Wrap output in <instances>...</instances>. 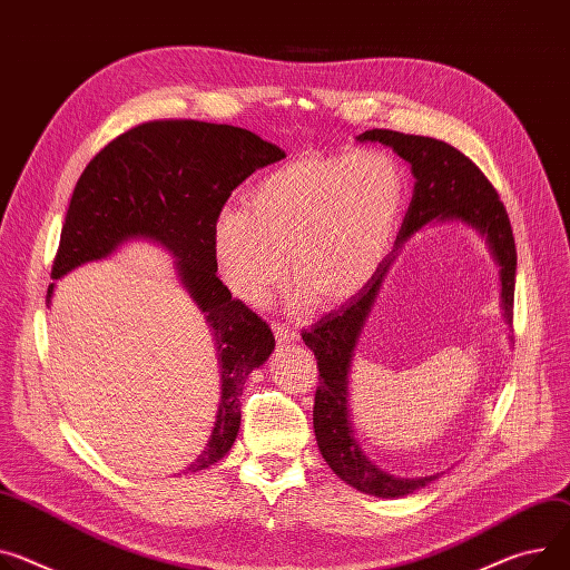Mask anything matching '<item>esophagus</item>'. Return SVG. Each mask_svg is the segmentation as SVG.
<instances>
[{"label": "esophagus", "mask_w": 570, "mask_h": 570, "mask_svg": "<svg viewBox=\"0 0 570 570\" xmlns=\"http://www.w3.org/2000/svg\"><path fill=\"white\" fill-rule=\"evenodd\" d=\"M274 333H276V337H278V342H292V340H296V331L289 326V324H274Z\"/></svg>", "instance_id": "34e87169"}]
</instances>
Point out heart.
<instances>
[{"instance_id":"b5f03b06","label":"heart","mask_w":570,"mask_h":570,"mask_svg":"<svg viewBox=\"0 0 570 570\" xmlns=\"http://www.w3.org/2000/svg\"><path fill=\"white\" fill-rule=\"evenodd\" d=\"M406 164L387 150L308 153L262 175L248 205L212 226V253L228 289L265 303L285 281L317 308L356 296L379 272L409 203Z\"/></svg>"}]
</instances>
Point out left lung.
Segmentation results:
<instances>
[{
    "label": "left lung",
    "mask_w": 570,
    "mask_h": 570,
    "mask_svg": "<svg viewBox=\"0 0 570 570\" xmlns=\"http://www.w3.org/2000/svg\"><path fill=\"white\" fill-rule=\"evenodd\" d=\"M361 141H379L404 157L415 175V191L397 235V248L431 218H463L484 233L502 267V301L509 317H513L515 289V242L504 203L498 189L470 157L454 146L431 137L402 135L395 129H367ZM395 255L383 259L376 276L337 313L322 317L313 328L303 331V342L313 348L320 370L315 392L313 424L317 445L331 470L361 493L379 498H400L426 487L433 476L400 479L372 465L358 450L346 411V374L352 367L354 346L374 308Z\"/></svg>",
    "instance_id": "left-lung-1"
}]
</instances>
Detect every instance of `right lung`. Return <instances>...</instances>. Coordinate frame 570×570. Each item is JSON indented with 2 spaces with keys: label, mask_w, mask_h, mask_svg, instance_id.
Instances as JSON below:
<instances>
[{
  "label": "right lung",
  "mask_w": 570,
  "mask_h": 570,
  "mask_svg": "<svg viewBox=\"0 0 570 570\" xmlns=\"http://www.w3.org/2000/svg\"><path fill=\"white\" fill-rule=\"evenodd\" d=\"M283 157L281 148L242 127L148 120L89 161L66 212L52 278L109 255L129 237H150L178 257L183 283L205 313L222 363V402L207 448L189 472L228 454L242 422V387L276 346L272 326L216 276L214 218L250 173Z\"/></svg>",
  "instance_id": "1"
}]
</instances>
